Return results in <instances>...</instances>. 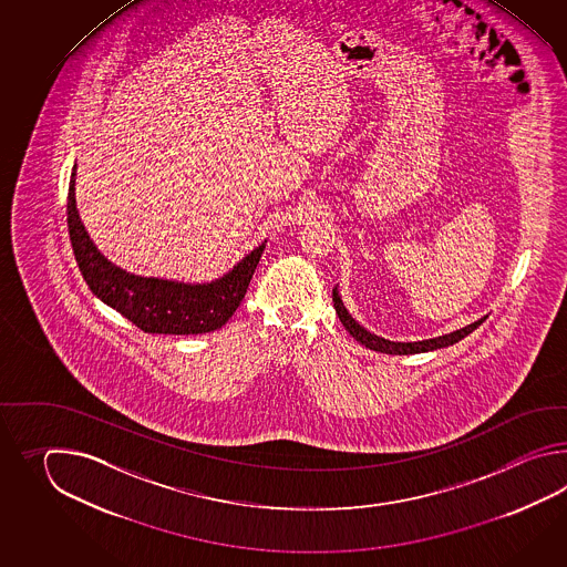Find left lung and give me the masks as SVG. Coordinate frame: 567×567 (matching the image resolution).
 I'll return each instance as SVG.
<instances>
[{
	"instance_id": "obj_1",
	"label": "left lung",
	"mask_w": 567,
	"mask_h": 567,
	"mask_svg": "<svg viewBox=\"0 0 567 567\" xmlns=\"http://www.w3.org/2000/svg\"><path fill=\"white\" fill-rule=\"evenodd\" d=\"M332 301H334L338 318H340L342 326L349 330L350 337L354 338V340H359L367 349L379 350V352H385V354H417V352H427V350L452 347V344H456L462 338L468 337L471 332H474V330L486 320V316H484L481 320L464 326V328H460V330H454V332H450V334H444V337L427 338V340H417V342H393V340H385V338L377 337L373 332L364 330V328L350 316L349 310L344 308V303L340 300V293H338L337 288L332 289Z\"/></svg>"
}]
</instances>
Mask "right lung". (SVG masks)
Masks as SVG:
<instances>
[{
  "instance_id": "add662e5",
  "label": "right lung",
  "mask_w": 567,
  "mask_h": 567,
  "mask_svg": "<svg viewBox=\"0 0 567 567\" xmlns=\"http://www.w3.org/2000/svg\"><path fill=\"white\" fill-rule=\"evenodd\" d=\"M74 169L76 166L69 182L66 223L74 259L96 298L150 334H205L227 324L247 293L266 241L245 255L229 274L210 284L133 276L113 266L91 241L76 210Z\"/></svg>"
}]
</instances>
